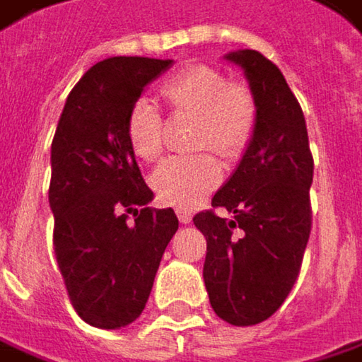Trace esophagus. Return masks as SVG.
<instances>
[{
  "label": "esophagus",
  "instance_id": "obj_1",
  "mask_svg": "<svg viewBox=\"0 0 362 362\" xmlns=\"http://www.w3.org/2000/svg\"><path fill=\"white\" fill-rule=\"evenodd\" d=\"M178 219H180V223H190L192 214L188 209H178Z\"/></svg>",
  "mask_w": 362,
  "mask_h": 362
}]
</instances>
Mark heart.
<instances>
[{"label":"heart","mask_w":362,"mask_h":362,"mask_svg":"<svg viewBox=\"0 0 362 362\" xmlns=\"http://www.w3.org/2000/svg\"><path fill=\"white\" fill-rule=\"evenodd\" d=\"M161 97L182 112L201 115L199 145H209L223 157H234L252 136L257 103L245 84H228L211 66H188L161 84ZM128 141L143 161H155L163 151V122L153 99L141 97L128 115ZM221 180L214 155H180L165 159L153 174L161 201L190 209Z\"/></svg>","instance_id":"b5f03b06"}]
</instances>
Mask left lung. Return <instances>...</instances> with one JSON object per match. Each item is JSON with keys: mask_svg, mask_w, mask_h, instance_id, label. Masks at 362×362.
<instances>
[{"mask_svg": "<svg viewBox=\"0 0 362 362\" xmlns=\"http://www.w3.org/2000/svg\"><path fill=\"white\" fill-rule=\"evenodd\" d=\"M257 103L245 155L211 205L192 217L207 240L203 279L215 315L245 327L269 319L300 274L311 234L313 157L303 110L279 68L255 49L230 51Z\"/></svg>", "mask_w": 362, "mask_h": 362, "instance_id": "left-lung-1", "label": "left lung"}]
</instances>
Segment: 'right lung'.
<instances>
[{"instance_id": "obj_1", "label": "right lung", "mask_w": 362, "mask_h": 362, "mask_svg": "<svg viewBox=\"0 0 362 362\" xmlns=\"http://www.w3.org/2000/svg\"><path fill=\"white\" fill-rule=\"evenodd\" d=\"M172 64L151 57L95 64L68 95L51 143L55 259L72 307L99 329L141 317L178 230L172 207H147L153 190L128 141L132 105Z\"/></svg>"}]
</instances>
